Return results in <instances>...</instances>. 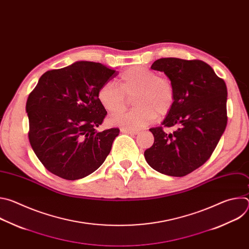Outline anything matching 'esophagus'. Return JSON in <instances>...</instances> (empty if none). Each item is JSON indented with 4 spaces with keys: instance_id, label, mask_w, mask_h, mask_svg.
I'll return each instance as SVG.
<instances>
[{
    "instance_id": "34e87169",
    "label": "esophagus",
    "mask_w": 249,
    "mask_h": 249,
    "mask_svg": "<svg viewBox=\"0 0 249 249\" xmlns=\"http://www.w3.org/2000/svg\"><path fill=\"white\" fill-rule=\"evenodd\" d=\"M121 132L122 133H126V134H130V135H137V134H139V131H137V130L126 129V128H121Z\"/></svg>"
}]
</instances>
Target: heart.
Segmentation results:
<instances>
[{
    "instance_id": "heart-1",
    "label": "heart",
    "mask_w": 249,
    "mask_h": 249,
    "mask_svg": "<svg viewBox=\"0 0 249 249\" xmlns=\"http://www.w3.org/2000/svg\"><path fill=\"white\" fill-rule=\"evenodd\" d=\"M119 85L113 81L104 83L97 90V99L104 110L117 115L109 124L126 129L143 128L169 113L175 100L173 84L166 77H159L144 66H133L120 75ZM134 95L135 109L119 114L125 108L127 97Z\"/></svg>"
}]
</instances>
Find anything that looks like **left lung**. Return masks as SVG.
<instances>
[{
	"label": "left lung",
	"instance_id": "obj_1",
	"mask_svg": "<svg viewBox=\"0 0 249 249\" xmlns=\"http://www.w3.org/2000/svg\"><path fill=\"white\" fill-rule=\"evenodd\" d=\"M151 68L171 81L175 100L161 126L150 129L155 142L145 151V159L162 174L184 176L210 159L225 132L227 86L201 60L161 58ZM172 125L178 127L173 133L163 131Z\"/></svg>",
	"mask_w": 249,
	"mask_h": 249
}]
</instances>
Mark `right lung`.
Segmentation results:
<instances>
[{
    "label": "right lung",
    "mask_w": 249,
    "mask_h": 249,
    "mask_svg": "<svg viewBox=\"0 0 249 249\" xmlns=\"http://www.w3.org/2000/svg\"><path fill=\"white\" fill-rule=\"evenodd\" d=\"M116 75L100 63L78 61L40 77L25 109L31 148L47 170L77 180L104 162L120 130H96L107 113L97 90Z\"/></svg>",
    "instance_id": "1"
}]
</instances>
